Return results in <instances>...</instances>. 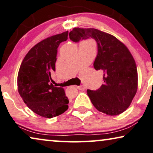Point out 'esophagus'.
I'll return each mask as SVG.
<instances>
[{
	"label": "esophagus",
	"instance_id": "1",
	"mask_svg": "<svg viewBox=\"0 0 153 153\" xmlns=\"http://www.w3.org/2000/svg\"><path fill=\"white\" fill-rule=\"evenodd\" d=\"M77 89L80 90H84L85 89V87L84 85H80V86H77Z\"/></svg>",
	"mask_w": 153,
	"mask_h": 153
}]
</instances>
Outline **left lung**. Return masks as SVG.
Returning a JSON list of instances; mask_svg holds the SVG:
<instances>
[{
	"label": "left lung",
	"instance_id": "obj_1",
	"mask_svg": "<svg viewBox=\"0 0 153 153\" xmlns=\"http://www.w3.org/2000/svg\"><path fill=\"white\" fill-rule=\"evenodd\" d=\"M69 37L74 42L90 37L97 42L94 67L103 71L104 84L95 91L87 90L94 106L109 116L126 111L137 92L138 83L137 66L127 47L112 35L93 28H74Z\"/></svg>",
	"mask_w": 153,
	"mask_h": 153
}]
</instances>
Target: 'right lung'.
Wrapping results in <instances>:
<instances>
[{
	"instance_id": "add662e5",
	"label": "right lung",
	"mask_w": 153,
	"mask_h": 153,
	"mask_svg": "<svg viewBox=\"0 0 153 153\" xmlns=\"http://www.w3.org/2000/svg\"><path fill=\"white\" fill-rule=\"evenodd\" d=\"M68 31L47 37L28 52L18 74V90L27 106L42 117L52 118L68 109L69 100L62 88L51 83L55 71L57 48L68 39Z\"/></svg>"
}]
</instances>
